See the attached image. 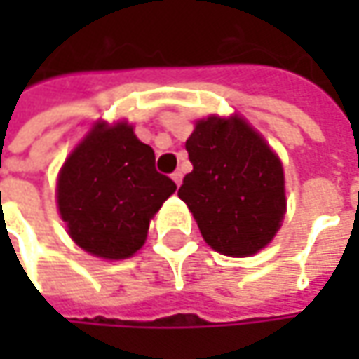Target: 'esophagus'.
Returning a JSON list of instances; mask_svg holds the SVG:
<instances>
[{"instance_id": "obj_1", "label": "esophagus", "mask_w": 359, "mask_h": 359, "mask_svg": "<svg viewBox=\"0 0 359 359\" xmlns=\"http://www.w3.org/2000/svg\"><path fill=\"white\" fill-rule=\"evenodd\" d=\"M172 180L175 182V186H180V184H182V180H184V173L180 172V170H175V172L172 173Z\"/></svg>"}]
</instances>
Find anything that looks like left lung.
Listing matches in <instances>:
<instances>
[{"instance_id":"1","label":"left lung","mask_w":359,"mask_h":359,"mask_svg":"<svg viewBox=\"0 0 359 359\" xmlns=\"http://www.w3.org/2000/svg\"><path fill=\"white\" fill-rule=\"evenodd\" d=\"M194 165L177 196L215 252L243 257L268 245L285 214L282 161L241 118H208L186 142Z\"/></svg>"}]
</instances>
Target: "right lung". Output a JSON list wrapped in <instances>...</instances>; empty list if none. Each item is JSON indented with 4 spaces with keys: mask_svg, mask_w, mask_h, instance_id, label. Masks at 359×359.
<instances>
[{
    "mask_svg": "<svg viewBox=\"0 0 359 359\" xmlns=\"http://www.w3.org/2000/svg\"><path fill=\"white\" fill-rule=\"evenodd\" d=\"M175 191L156 170V156L133 128L97 123L65 159L57 205L69 236L86 252L126 259L147 238L149 219Z\"/></svg>",
    "mask_w": 359,
    "mask_h": 359,
    "instance_id": "add662e5",
    "label": "right lung"
}]
</instances>
